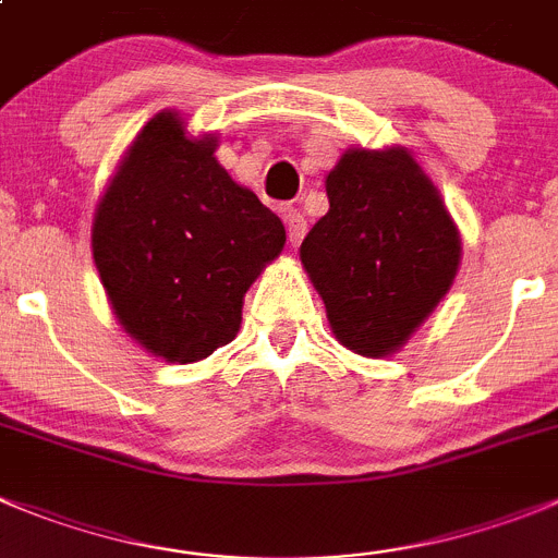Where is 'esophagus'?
<instances>
[{"instance_id": "obj_1", "label": "esophagus", "mask_w": 558, "mask_h": 558, "mask_svg": "<svg viewBox=\"0 0 558 558\" xmlns=\"http://www.w3.org/2000/svg\"><path fill=\"white\" fill-rule=\"evenodd\" d=\"M286 231H289V242L296 247V244L305 239V231H308V220H305V217L300 215L296 208H291L289 215H286Z\"/></svg>"}]
</instances>
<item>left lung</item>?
Returning a JSON list of instances; mask_svg holds the SVG:
<instances>
[{
	"label": "left lung",
	"instance_id": "obj_1",
	"mask_svg": "<svg viewBox=\"0 0 558 558\" xmlns=\"http://www.w3.org/2000/svg\"><path fill=\"white\" fill-rule=\"evenodd\" d=\"M330 211L300 258L347 350L388 357L437 308L462 247L444 197L408 148H350L327 173Z\"/></svg>",
	"mask_w": 558,
	"mask_h": 558
}]
</instances>
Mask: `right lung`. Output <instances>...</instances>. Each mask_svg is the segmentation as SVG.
<instances>
[{
  "label": "right lung",
  "instance_id": "obj_1",
  "mask_svg": "<svg viewBox=\"0 0 558 558\" xmlns=\"http://www.w3.org/2000/svg\"><path fill=\"white\" fill-rule=\"evenodd\" d=\"M217 137L154 114L93 217V262L123 330L150 355L195 363L233 341L244 294L286 228L215 156Z\"/></svg>",
  "mask_w": 558,
  "mask_h": 558
}]
</instances>
